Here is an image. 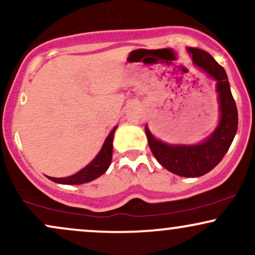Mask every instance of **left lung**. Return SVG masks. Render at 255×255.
Here are the masks:
<instances>
[{
    "label": "left lung",
    "instance_id": "obj_1",
    "mask_svg": "<svg viewBox=\"0 0 255 255\" xmlns=\"http://www.w3.org/2000/svg\"><path fill=\"white\" fill-rule=\"evenodd\" d=\"M192 61L201 71L217 81L221 120L215 131L198 145H170L160 141L145 126L146 136L152 153L166 170L184 177H199L211 171L223 159L238 131V108L230 91L224 68L209 52L201 49H187Z\"/></svg>",
    "mask_w": 255,
    "mask_h": 255
}]
</instances>
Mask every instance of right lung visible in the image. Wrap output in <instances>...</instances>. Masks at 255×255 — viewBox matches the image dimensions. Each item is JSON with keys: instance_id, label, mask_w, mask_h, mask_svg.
Listing matches in <instances>:
<instances>
[{"instance_id": "right-lung-1", "label": "right lung", "mask_w": 255, "mask_h": 255, "mask_svg": "<svg viewBox=\"0 0 255 255\" xmlns=\"http://www.w3.org/2000/svg\"><path fill=\"white\" fill-rule=\"evenodd\" d=\"M116 127L110 131V134L105 139L103 147L99 151L97 157L90 163L89 165L85 166L84 169H81L80 171H78L77 174L72 175L68 177H49L51 181L56 183H62V184H83L90 181H93L95 178H97L103 175L105 171L109 168L111 163V158H113V139H114V133H115Z\"/></svg>"}]
</instances>
